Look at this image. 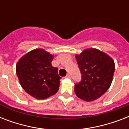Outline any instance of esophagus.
Masks as SVG:
<instances>
[{
	"mask_svg": "<svg viewBox=\"0 0 129 129\" xmlns=\"http://www.w3.org/2000/svg\"><path fill=\"white\" fill-rule=\"evenodd\" d=\"M66 78H71L70 75V74H67L66 76Z\"/></svg>",
	"mask_w": 129,
	"mask_h": 129,
	"instance_id": "1",
	"label": "esophagus"
}]
</instances>
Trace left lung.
<instances>
[{
    "label": "left lung",
    "mask_w": 129,
    "mask_h": 129,
    "mask_svg": "<svg viewBox=\"0 0 129 129\" xmlns=\"http://www.w3.org/2000/svg\"><path fill=\"white\" fill-rule=\"evenodd\" d=\"M76 58L82 78L75 84L78 98L93 101L100 98L110 88L114 72V62L110 57L96 49H85Z\"/></svg>",
    "instance_id": "1"
}]
</instances>
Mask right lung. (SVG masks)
I'll return each instance as SVG.
<instances>
[{
  "mask_svg": "<svg viewBox=\"0 0 129 129\" xmlns=\"http://www.w3.org/2000/svg\"><path fill=\"white\" fill-rule=\"evenodd\" d=\"M53 55L42 49H36L20 59L16 72L22 88L34 98L43 100L59 90L58 69L51 66Z\"/></svg>",
  "mask_w": 129,
  "mask_h": 129,
  "instance_id": "1",
  "label": "right lung"
}]
</instances>
